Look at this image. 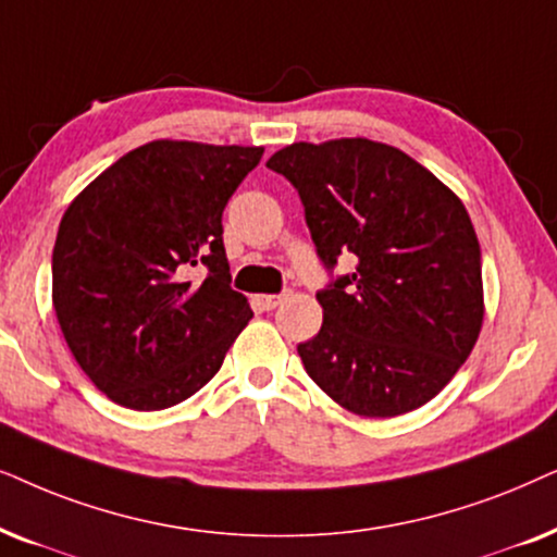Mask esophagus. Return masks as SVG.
<instances>
[{"instance_id": "1", "label": "esophagus", "mask_w": 557, "mask_h": 557, "mask_svg": "<svg viewBox=\"0 0 557 557\" xmlns=\"http://www.w3.org/2000/svg\"><path fill=\"white\" fill-rule=\"evenodd\" d=\"M280 302H283L280 295H257V298H255V306L259 310H272V308H277Z\"/></svg>"}]
</instances>
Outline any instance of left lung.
<instances>
[{
    "instance_id": "8db88e82",
    "label": "left lung",
    "mask_w": 557,
    "mask_h": 557,
    "mask_svg": "<svg viewBox=\"0 0 557 557\" xmlns=\"http://www.w3.org/2000/svg\"><path fill=\"white\" fill-rule=\"evenodd\" d=\"M300 193L325 267H356L315 298L323 325L298 346L344 410L395 418L430 403L484 325L481 249L461 198L397 147L367 137L293 143L267 160Z\"/></svg>"
}]
</instances>
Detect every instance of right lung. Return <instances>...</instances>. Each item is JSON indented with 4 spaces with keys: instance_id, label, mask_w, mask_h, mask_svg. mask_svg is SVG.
<instances>
[{
    "instance_id": "1",
    "label": "right lung",
    "mask_w": 557,
    "mask_h": 557,
    "mask_svg": "<svg viewBox=\"0 0 557 557\" xmlns=\"http://www.w3.org/2000/svg\"><path fill=\"white\" fill-rule=\"evenodd\" d=\"M264 147L152 139L73 198L53 247V308L111 403L152 412L213 380L251 321L221 213ZM210 272L190 281L191 267Z\"/></svg>"
}]
</instances>
